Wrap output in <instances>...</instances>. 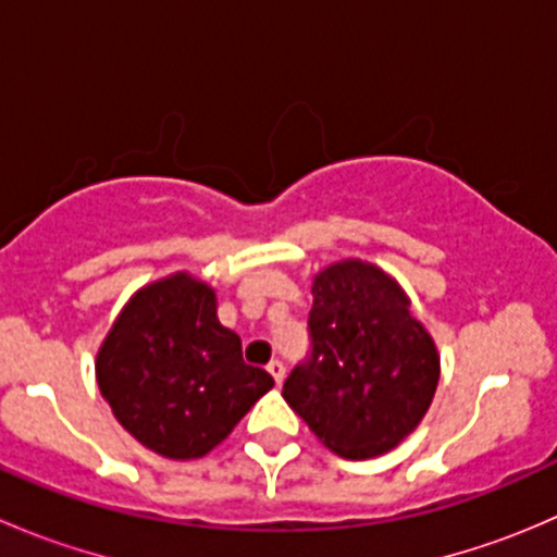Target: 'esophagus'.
Returning a JSON list of instances; mask_svg holds the SVG:
<instances>
[{
    "instance_id": "obj_1",
    "label": "esophagus",
    "mask_w": 557,
    "mask_h": 557,
    "mask_svg": "<svg viewBox=\"0 0 557 557\" xmlns=\"http://www.w3.org/2000/svg\"><path fill=\"white\" fill-rule=\"evenodd\" d=\"M269 374H272V377H274V383H283V380H285V363L283 361H280V358H274V361H269Z\"/></svg>"
}]
</instances>
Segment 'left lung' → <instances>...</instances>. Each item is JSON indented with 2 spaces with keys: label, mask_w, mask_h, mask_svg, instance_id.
Returning <instances> with one entry per match:
<instances>
[{
  "label": "left lung",
  "mask_w": 557,
  "mask_h": 557,
  "mask_svg": "<svg viewBox=\"0 0 557 557\" xmlns=\"http://www.w3.org/2000/svg\"><path fill=\"white\" fill-rule=\"evenodd\" d=\"M307 331L310 352L283 396L312 434L352 460L407 440L431 407L440 356L396 280L363 261L323 269Z\"/></svg>",
  "instance_id": "obj_1"
}]
</instances>
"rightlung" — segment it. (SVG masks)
Returning <instances> with one entry per match:
<instances>
[{
	"mask_svg": "<svg viewBox=\"0 0 557 557\" xmlns=\"http://www.w3.org/2000/svg\"><path fill=\"white\" fill-rule=\"evenodd\" d=\"M97 383L134 440L185 460L221 445L274 380L245 363L215 294L174 274L128 301L97 356Z\"/></svg>",
	"mask_w": 557,
	"mask_h": 557,
	"instance_id": "1",
	"label": "right lung"
}]
</instances>
